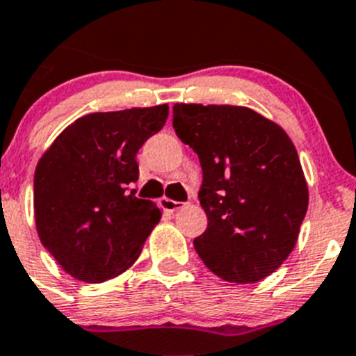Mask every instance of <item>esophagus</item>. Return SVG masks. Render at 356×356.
I'll return each mask as SVG.
<instances>
[{
	"instance_id": "esophagus-1",
	"label": "esophagus",
	"mask_w": 356,
	"mask_h": 356,
	"mask_svg": "<svg viewBox=\"0 0 356 356\" xmlns=\"http://www.w3.org/2000/svg\"><path fill=\"white\" fill-rule=\"evenodd\" d=\"M161 206L166 213H175V211L181 209L184 204H182V202H177V200H172V198H163Z\"/></svg>"
}]
</instances>
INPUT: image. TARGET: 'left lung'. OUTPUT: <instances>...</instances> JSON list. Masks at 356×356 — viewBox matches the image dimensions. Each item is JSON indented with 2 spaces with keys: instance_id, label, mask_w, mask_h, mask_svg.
I'll list each match as a JSON object with an SVG mask.
<instances>
[{
  "instance_id": "left-lung-1",
  "label": "left lung",
  "mask_w": 356,
  "mask_h": 356,
  "mask_svg": "<svg viewBox=\"0 0 356 356\" xmlns=\"http://www.w3.org/2000/svg\"><path fill=\"white\" fill-rule=\"evenodd\" d=\"M174 129L202 165L206 232L193 241L216 277L255 284L289 257L309 186L289 134L246 106L174 104Z\"/></svg>"
}]
</instances>
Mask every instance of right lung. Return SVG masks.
<instances>
[{
	"mask_svg": "<svg viewBox=\"0 0 356 356\" xmlns=\"http://www.w3.org/2000/svg\"><path fill=\"white\" fill-rule=\"evenodd\" d=\"M168 104L90 113L67 126L35 168V227L54 261L76 280L101 284L127 271L161 220L134 197L136 152L161 131Z\"/></svg>",
	"mask_w": 356,
	"mask_h": 356,
	"instance_id": "obj_1",
	"label": "right lung"
}]
</instances>
